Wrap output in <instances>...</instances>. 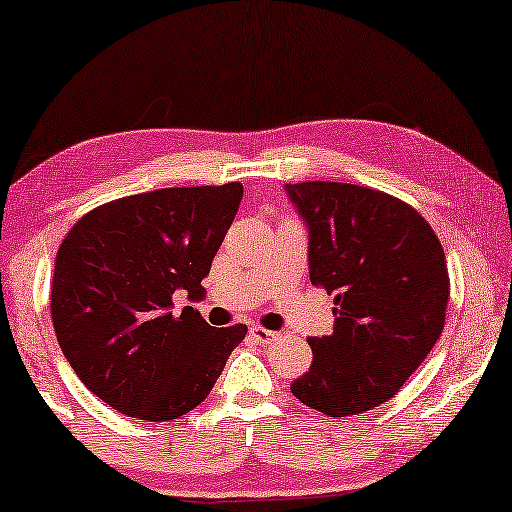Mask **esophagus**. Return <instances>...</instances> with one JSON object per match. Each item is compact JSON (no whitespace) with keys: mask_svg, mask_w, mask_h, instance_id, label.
I'll return each instance as SVG.
<instances>
[{"mask_svg":"<svg viewBox=\"0 0 512 512\" xmlns=\"http://www.w3.org/2000/svg\"><path fill=\"white\" fill-rule=\"evenodd\" d=\"M249 334H251V338H254L256 343H261V345H268V343H272V341H277L275 331L263 329V327H251Z\"/></svg>","mask_w":512,"mask_h":512,"instance_id":"1","label":"esophagus"}]
</instances>
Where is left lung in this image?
Listing matches in <instances>:
<instances>
[{
    "mask_svg": "<svg viewBox=\"0 0 512 512\" xmlns=\"http://www.w3.org/2000/svg\"><path fill=\"white\" fill-rule=\"evenodd\" d=\"M308 225L310 282L334 294V331L308 338L313 364L291 393L327 416L397 395L444 329L442 244L407 202L353 183L284 185Z\"/></svg>",
    "mask_w": 512,
    "mask_h": 512,
    "instance_id": "8db88e82",
    "label": "left lung"
}]
</instances>
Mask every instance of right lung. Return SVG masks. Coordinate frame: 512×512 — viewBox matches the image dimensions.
<instances>
[{
  "mask_svg": "<svg viewBox=\"0 0 512 512\" xmlns=\"http://www.w3.org/2000/svg\"><path fill=\"white\" fill-rule=\"evenodd\" d=\"M242 183L162 188L79 218L56 254L51 320L79 381L112 409L171 421L207 400L247 327H209L174 294L204 296Z\"/></svg>",
  "mask_w": 512,
  "mask_h": 512,
  "instance_id": "add662e5",
  "label": "right lung"
}]
</instances>
